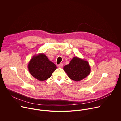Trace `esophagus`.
<instances>
[{"label": "esophagus", "mask_w": 121, "mask_h": 121, "mask_svg": "<svg viewBox=\"0 0 121 121\" xmlns=\"http://www.w3.org/2000/svg\"><path fill=\"white\" fill-rule=\"evenodd\" d=\"M63 66V64L62 63H61V64H59V65H57V66H58V67H59V68L62 67Z\"/></svg>", "instance_id": "34e87169"}]
</instances>
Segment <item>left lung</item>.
<instances>
[{
	"mask_svg": "<svg viewBox=\"0 0 121 121\" xmlns=\"http://www.w3.org/2000/svg\"><path fill=\"white\" fill-rule=\"evenodd\" d=\"M64 70L70 79L78 81L90 74L91 68L87 61L74 57L69 64L64 67Z\"/></svg>",
	"mask_w": 121,
	"mask_h": 121,
	"instance_id": "8db88e82",
	"label": "left lung"
}]
</instances>
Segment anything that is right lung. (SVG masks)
I'll list each match as a JSON object with an SVG mask.
<instances>
[{
  "instance_id": "right-lung-1",
  "label": "right lung",
  "mask_w": 121,
  "mask_h": 121,
  "mask_svg": "<svg viewBox=\"0 0 121 121\" xmlns=\"http://www.w3.org/2000/svg\"><path fill=\"white\" fill-rule=\"evenodd\" d=\"M28 67L30 74L40 81L49 78L56 69V65L43 54L34 56L30 61Z\"/></svg>"
}]
</instances>
